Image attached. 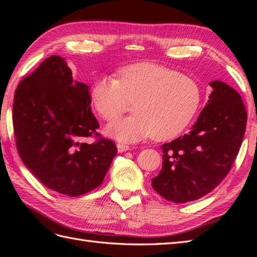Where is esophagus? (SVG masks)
<instances>
[{
	"label": "esophagus",
	"mask_w": 257,
	"mask_h": 257,
	"mask_svg": "<svg viewBox=\"0 0 257 257\" xmlns=\"http://www.w3.org/2000/svg\"><path fill=\"white\" fill-rule=\"evenodd\" d=\"M117 149L118 152H124L129 150V146L124 145V144H117Z\"/></svg>",
	"instance_id": "esophagus-1"
}]
</instances>
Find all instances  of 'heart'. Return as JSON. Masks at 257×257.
<instances>
[{
	"label": "heart",
	"mask_w": 257,
	"mask_h": 257,
	"mask_svg": "<svg viewBox=\"0 0 257 257\" xmlns=\"http://www.w3.org/2000/svg\"><path fill=\"white\" fill-rule=\"evenodd\" d=\"M201 89L194 78L161 65L138 63L122 68L118 79H98L91 102L100 117L112 121L135 102V114L110 123L106 132L121 141L152 136L156 140L176 138L198 110Z\"/></svg>",
	"instance_id": "b5f03b06"
}]
</instances>
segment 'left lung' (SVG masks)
<instances>
[{
  "mask_svg": "<svg viewBox=\"0 0 257 257\" xmlns=\"http://www.w3.org/2000/svg\"><path fill=\"white\" fill-rule=\"evenodd\" d=\"M207 105L190 132L163 144L162 169L152 188L174 203L198 200L219 185L236 159L247 114L241 96L223 81H211Z\"/></svg>",
  "mask_w": 257,
  "mask_h": 257,
  "instance_id": "obj_1",
  "label": "left lung"
}]
</instances>
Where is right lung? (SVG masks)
I'll return each instance as SVG.
<instances>
[{"mask_svg": "<svg viewBox=\"0 0 257 257\" xmlns=\"http://www.w3.org/2000/svg\"><path fill=\"white\" fill-rule=\"evenodd\" d=\"M89 87L73 79L64 58L53 55L20 81L14 94L13 127L26 168L53 191L78 196L96 189L117 148L102 138L90 109ZM95 137V143H84Z\"/></svg>", "mask_w": 257, "mask_h": 257, "instance_id": "right-lung-1", "label": "right lung"}]
</instances>
